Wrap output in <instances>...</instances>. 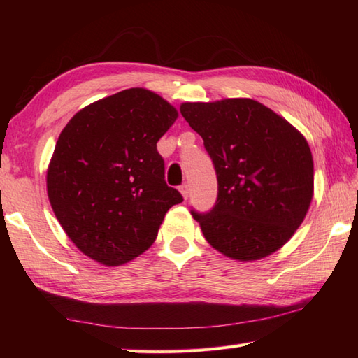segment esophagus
Listing matches in <instances>:
<instances>
[{
	"label": "esophagus",
	"instance_id": "obj_1",
	"mask_svg": "<svg viewBox=\"0 0 358 358\" xmlns=\"http://www.w3.org/2000/svg\"><path fill=\"white\" fill-rule=\"evenodd\" d=\"M180 192H181V195L185 196V200H187V196H189V187H187L186 183L180 186Z\"/></svg>",
	"mask_w": 358,
	"mask_h": 358
}]
</instances>
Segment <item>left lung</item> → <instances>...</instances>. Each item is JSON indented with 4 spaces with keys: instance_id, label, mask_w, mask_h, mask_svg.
Instances as JSON below:
<instances>
[{
    "instance_id": "obj_1",
    "label": "left lung",
    "mask_w": 358,
    "mask_h": 358,
    "mask_svg": "<svg viewBox=\"0 0 358 358\" xmlns=\"http://www.w3.org/2000/svg\"><path fill=\"white\" fill-rule=\"evenodd\" d=\"M217 173L209 212L191 210L220 252L248 262L275 252L299 229L314 192L313 154L296 129L248 98L185 103Z\"/></svg>"
}]
</instances>
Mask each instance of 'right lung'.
Wrapping results in <instances>:
<instances>
[{
  "label": "right lung",
  "instance_id": "add662e5",
  "mask_svg": "<svg viewBox=\"0 0 358 358\" xmlns=\"http://www.w3.org/2000/svg\"><path fill=\"white\" fill-rule=\"evenodd\" d=\"M162 96L134 87L75 113L59 134L48 194L83 254L106 266L131 262L155 241L183 196L164 180L157 143L177 120Z\"/></svg>",
  "mask_w": 358,
  "mask_h": 358
}]
</instances>
